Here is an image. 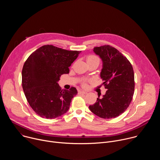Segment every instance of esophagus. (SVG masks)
<instances>
[{
	"label": "esophagus",
	"mask_w": 160,
	"mask_h": 160,
	"mask_svg": "<svg viewBox=\"0 0 160 160\" xmlns=\"http://www.w3.org/2000/svg\"><path fill=\"white\" fill-rule=\"evenodd\" d=\"M78 94H87V92H85V91H83V90H80V91H78Z\"/></svg>",
	"instance_id": "obj_1"
}]
</instances>
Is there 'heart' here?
I'll use <instances>...</instances> for the list:
<instances>
[{"instance_id": "1", "label": "heart", "mask_w": 160, "mask_h": 160, "mask_svg": "<svg viewBox=\"0 0 160 160\" xmlns=\"http://www.w3.org/2000/svg\"><path fill=\"white\" fill-rule=\"evenodd\" d=\"M86 60H87V63H90V62H96V63H98V64H99L100 62V59L99 58L96 56V55H94V54H90V55H88L87 56V58H86ZM88 80H86V79H82L80 82H81V85L83 87H87V82Z\"/></svg>"}]
</instances>
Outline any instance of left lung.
I'll return each instance as SVG.
<instances>
[{
    "instance_id": "left-lung-1",
    "label": "left lung",
    "mask_w": 160,
    "mask_h": 160,
    "mask_svg": "<svg viewBox=\"0 0 160 160\" xmlns=\"http://www.w3.org/2000/svg\"><path fill=\"white\" fill-rule=\"evenodd\" d=\"M94 52L102 59L101 78L108 90L102 98L98 96L96 102L90 105L89 109L100 118H116L125 111L133 98V67L125 56L111 45L95 47Z\"/></svg>"
}]
</instances>
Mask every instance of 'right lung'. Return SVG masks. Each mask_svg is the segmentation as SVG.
Segmentation results:
<instances>
[{"mask_svg": "<svg viewBox=\"0 0 160 160\" xmlns=\"http://www.w3.org/2000/svg\"><path fill=\"white\" fill-rule=\"evenodd\" d=\"M81 51H68L52 45H45L32 53L22 70V87L33 110L42 118L55 119L66 113L75 87L61 89L58 82Z\"/></svg>", "mask_w": 160, "mask_h": 160, "instance_id": "add662e5", "label": "right lung"}]
</instances>
